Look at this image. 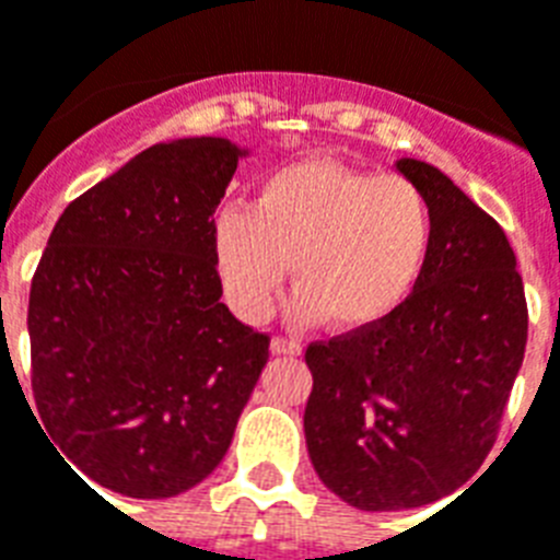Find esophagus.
<instances>
[{
    "mask_svg": "<svg viewBox=\"0 0 560 560\" xmlns=\"http://www.w3.org/2000/svg\"><path fill=\"white\" fill-rule=\"evenodd\" d=\"M303 352V346L298 340H291V337H275L271 340V354H289V358H298Z\"/></svg>",
    "mask_w": 560,
    "mask_h": 560,
    "instance_id": "obj_1",
    "label": "esophagus"
}]
</instances>
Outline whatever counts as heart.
<instances>
[{"instance_id": "heart-1", "label": "heart", "mask_w": 560, "mask_h": 560, "mask_svg": "<svg viewBox=\"0 0 560 560\" xmlns=\"http://www.w3.org/2000/svg\"><path fill=\"white\" fill-rule=\"evenodd\" d=\"M432 240L423 194L397 174L303 160L266 177L248 211L214 223L217 271L231 308L266 320L294 266L291 314L358 331L386 320L418 283Z\"/></svg>"}]
</instances>
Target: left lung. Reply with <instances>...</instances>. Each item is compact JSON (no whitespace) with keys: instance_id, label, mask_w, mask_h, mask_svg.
<instances>
[{"instance_id":"obj_1","label":"left lung","mask_w":560,"mask_h":560,"mask_svg":"<svg viewBox=\"0 0 560 560\" xmlns=\"http://www.w3.org/2000/svg\"><path fill=\"white\" fill-rule=\"evenodd\" d=\"M429 206L412 294L369 329L312 343L303 429L314 472L349 506L415 510L489 455L526 349V298L501 225L435 165L397 160Z\"/></svg>"}]
</instances>
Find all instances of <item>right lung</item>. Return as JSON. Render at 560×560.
<instances>
[{
	"instance_id": "obj_1",
	"label": "right lung",
	"mask_w": 560,
	"mask_h": 560,
	"mask_svg": "<svg viewBox=\"0 0 560 560\" xmlns=\"http://www.w3.org/2000/svg\"><path fill=\"white\" fill-rule=\"evenodd\" d=\"M246 154L223 137L145 148L65 208L36 266L39 420L68 469L110 492L206 480L269 360V337L220 303L214 257V211Z\"/></svg>"
}]
</instances>
